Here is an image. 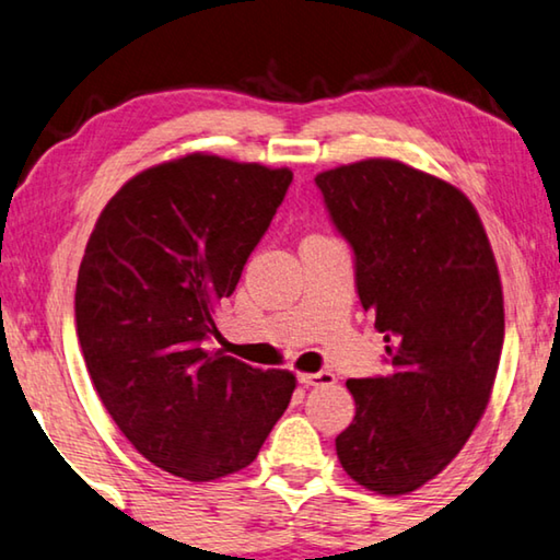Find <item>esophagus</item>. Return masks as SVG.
<instances>
[{
	"mask_svg": "<svg viewBox=\"0 0 560 560\" xmlns=\"http://www.w3.org/2000/svg\"><path fill=\"white\" fill-rule=\"evenodd\" d=\"M300 383L303 385H330L335 383V375L328 373V370H320V373H300Z\"/></svg>",
	"mask_w": 560,
	"mask_h": 560,
	"instance_id": "esophagus-1",
	"label": "esophagus"
}]
</instances>
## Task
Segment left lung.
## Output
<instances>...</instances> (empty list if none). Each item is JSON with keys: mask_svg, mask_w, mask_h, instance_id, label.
Returning <instances> with one entry per match:
<instances>
[{"mask_svg": "<svg viewBox=\"0 0 560 560\" xmlns=\"http://www.w3.org/2000/svg\"><path fill=\"white\" fill-rule=\"evenodd\" d=\"M315 183L390 358L385 375L346 383L355 418L335 451L358 486L406 495L463 451L493 395L505 330L493 247L458 187L406 162L358 160Z\"/></svg>", "mask_w": 560, "mask_h": 560, "instance_id": "8db88e82", "label": "left lung"}]
</instances>
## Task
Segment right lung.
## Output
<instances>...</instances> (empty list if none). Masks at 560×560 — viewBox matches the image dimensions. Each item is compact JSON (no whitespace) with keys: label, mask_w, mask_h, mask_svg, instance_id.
Listing matches in <instances>:
<instances>
[{"label":"right lung","mask_w":560,"mask_h":560,"mask_svg":"<svg viewBox=\"0 0 560 560\" xmlns=\"http://www.w3.org/2000/svg\"><path fill=\"white\" fill-rule=\"evenodd\" d=\"M290 183L179 154L127 179L84 247L74 320L94 390L137 453L192 483L250 466L298 385L205 348Z\"/></svg>","instance_id":"obj_1"}]
</instances>
